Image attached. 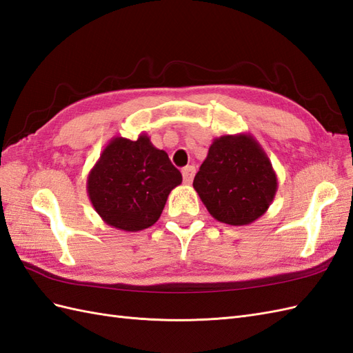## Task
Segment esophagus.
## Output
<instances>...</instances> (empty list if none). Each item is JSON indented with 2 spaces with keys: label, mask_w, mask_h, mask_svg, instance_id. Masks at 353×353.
I'll return each instance as SVG.
<instances>
[{
  "label": "esophagus",
  "mask_w": 353,
  "mask_h": 353,
  "mask_svg": "<svg viewBox=\"0 0 353 353\" xmlns=\"http://www.w3.org/2000/svg\"><path fill=\"white\" fill-rule=\"evenodd\" d=\"M182 176H183V182H185L186 185L192 183L194 176H195V167H194V165L185 167V168L182 170Z\"/></svg>",
  "instance_id": "1"
}]
</instances>
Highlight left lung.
I'll list each match as a JSON object with an SVG mask.
<instances>
[{"mask_svg":"<svg viewBox=\"0 0 353 353\" xmlns=\"http://www.w3.org/2000/svg\"><path fill=\"white\" fill-rule=\"evenodd\" d=\"M194 189L216 221L241 227L268 210L277 192V176L254 135H222L210 144Z\"/></svg>","mask_w":353,"mask_h":353,"instance_id":"8db88e82","label":"left lung"}]
</instances>
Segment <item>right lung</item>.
Returning a JSON list of instances; mask_svg holds the SVG:
<instances>
[{
    "instance_id": "1",
    "label": "right lung",
    "mask_w": 353,
    "mask_h": 353,
    "mask_svg": "<svg viewBox=\"0 0 353 353\" xmlns=\"http://www.w3.org/2000/svg\"><path fill=\"white\" fill-rule=\"evenodd\" d=\"M182 183V174L165 150L153 146L148 134L137 140L113 137L88 174L86 191L107 225L135 232L152 227L167 198Z\"/></svg>"
}]
</instances>
